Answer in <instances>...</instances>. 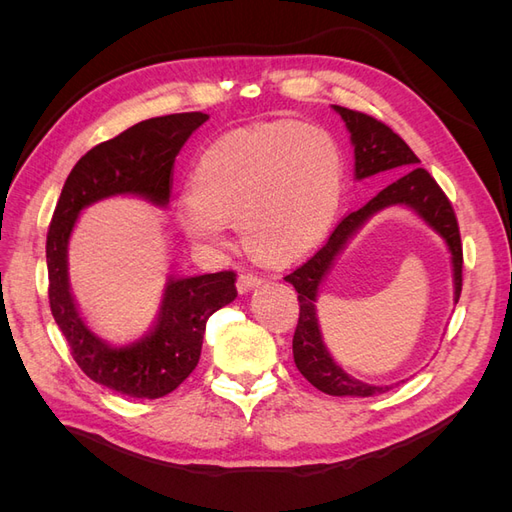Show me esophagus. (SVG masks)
Listing matches in <instances>:
<instances>
[{"label":"esophagus","instance_id":"obj_1","mask_svg":"<svg viewBox=\"0 0 512 512\" xmlns=\"http://www.w3.org/2000/svg\"><path fill=\"white\" fill-rule=\"evenodd\" d=\"M260 284H262V277H260L258 273L243 271V273L239 275V280H237V290H239L241 294H245V292H250V290L258 288Z\"/></svg>","mask_w":512,"mask_h":512}]
</instances>
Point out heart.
<instances>
[{
	"instance_id": "heart-1",
	"label": "heart",
	"mask_w": 512,
	"mask_h": 512,
	"mask_svg": "<svg viewBox=\"0 0 512 512\" xmlns=\"http://www.w3.org/2000/svg\"><path fill=\"white\" fill-rule=\"evenodd\" d=\"M342 181V153L327 130L273 121L226 134L200 153L177 222L205 247H222L224 224L237 226L254 256L288 265L327 237Z\"/></svg>"
}]
</instances>
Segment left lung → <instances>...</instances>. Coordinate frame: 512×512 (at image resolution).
<instances>
[{"mask_svg": "<svg viewBox=\"0 0 512 512\" xmlns=\"http://www.w3.org/2000/svg\"><path fill=\"white\" fill-rule=\"evenodd\" d=\"M335 111L342 115L346 128L350 132V141L354 145V177L365 179L382 170L406 169L397 181L376 194L365 207L359 211L348 213L346 218L335 226L329 241L320 250L305 260L301 267L288 273L284 280L299 292V324L292 337V354L297 369L305 376L309 384H314L318 391L327 395H354V397H371L378 393H386L391 386H374L348 376L339 367L327 346L322 342L318 316H316V299L318 288L333 267L337 254L344 250L348 239L359 230L371 215L395 205H404L414 209L421 218L438 232L446 241L448 252L453 262V282H455V303L461 294V269H463V250L459 237V224L451 200L446 198L440 185L436 183L425 168H418V160L414 151L404 143V138L395 134L382 121L369 117L359 111L333 104Z\"/></svg>", "mask_w": 512, "mask_h": 512, "instance_id": "1", "label": "left lung"}]
</instances>
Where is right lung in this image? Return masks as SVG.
Listing matches in <instances>:
<instances>
[{"label": "right lung", "mask_w": 512, "mask_h": 512, "mask_svg": "<svg viewBox=\"0 0 512 512\" xmlns=\"http://www.w3.org/2000/svg\"><path fill=\"white\" fill-rule=\"evenodd\" d=\"M205 113H177L136 123L96 145L76 162L57 200L46 235L49 303L74 361L85 374L128 397L158 399L173 393L200 359L207 320L235 301V271L168 277L156 324L128 344L113 346L87 327L68 282V241L79 213L108 196L134 194L166 207L177 153Z\"/></svg>", "instance_id": "obj_1"}]
</instances>
